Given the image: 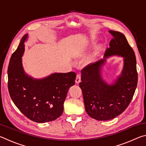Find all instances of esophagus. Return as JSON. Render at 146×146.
<instances>
[{"label":"esophagus","mask_w":146,"mask_h":146,"mask_svg":"<svg viewBox=\"0 0 146 146\" xmlns=\"http://www.w3.org/2000/svg\"><path fill=\"white\" fill-rule=\"evenodd\" d=\"M80 80H81V74L80 73H78L77 75H76L75 82H76V84H78L79 82H80Z\"/></svg>","instance_id":"esophagus-1"}]
</instances>
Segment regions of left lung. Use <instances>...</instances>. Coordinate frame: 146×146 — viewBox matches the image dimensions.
<instances>
[{"label": "left lung", "mask_w": 146, "mask_h": 146, "mask_svg": "<svg viewBox=\"0 0 146 146\" xmlns=\"http://www.w3.org/2000/svg\"><path fill=\"white\" fill-rule=\"evenodd\" d=\"M113 36L104 58L89 64L81 71L79 84L83 94L86 111L97 120H108L124 111L131 101L138 82L137 62L133 49L120 32L110 30ZM118 54L125 57L121 75L113 85L109 86L100 76V68L108 56Z\"/></svg>", "instance_id": "left-lung-1"}]
</instances>
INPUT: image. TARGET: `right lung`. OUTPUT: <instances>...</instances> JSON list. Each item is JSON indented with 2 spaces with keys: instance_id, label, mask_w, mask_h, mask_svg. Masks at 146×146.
I'll list each match as a JSON object with an SVG mask.
<instances>
[{
  "instance_id": "right-lung-1",
  "label": "right lung",
  "mask_w": 146,
  "mask_h": 146,
  "mask_svg": "<svg viewBox=\"0 0 146 146\" xmlns=\"http://www.w3.org/2000/svg\"><path fill=\"white\" fill-rule=\"evenodd\" d=\"M22 38L9 60L8 87L9 95L17 108L29 118L38 123L50 122L60 117L68 90L75 84L76 73H54L41 80H35L24 72L21 57L24 42Z\"/></svg>"
}]
</instances>
